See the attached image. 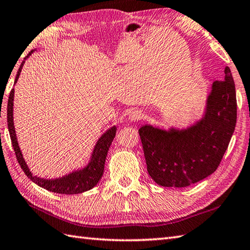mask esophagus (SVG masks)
I'll return each instance as SVG.
<instances>
[{
	"mask_svg": "<svg viewBox=\"0 0 250 250\" xmlns=\"http://www.w3.org/2000/svg\"><path fill=\"white\" fill-rule=\"evenodd\" d=\"M128 118H129L130 121H137V120H140L142 118V113L139 110H136V109L131 110L129 113Z\"/></svg>",
	"mask_w": 250,
	"mask_h": 250,
	"instance_id": "esophagus-1",
	"label": "esophagus"
}]
</instances>
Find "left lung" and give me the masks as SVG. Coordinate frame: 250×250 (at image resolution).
<instances>
[{
  "instance_id": "left-lung-1",
  "label": "left lung",
  "mask_w": 250,
  "mask_h": 250,
  "mask_svg": "<svg viewBox=\"0 0 250 250\" xmlns=\"http://www.w3.org/2000/svg\"><path fill=\"white\" fill-rule=\"evenodd\" d=\"M236 125V93L230 68L214 82L203 114L186 128H140L147 171L162 187L184 188L213 174L224 157Z\"/></svg>"
}]
</instances>
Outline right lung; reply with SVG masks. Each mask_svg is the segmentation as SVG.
Here are the masks:
<instances>
[{
  "instance_id": "right-lung-1",
  "label": "right lung",
  "mask_w": 250,
  "mask_h": 250,
  "mask_svg": "<svg viewBox=\"0 0 250 250\" xmlns=\"http://www.w3.org/2000/svg\"><path fill=\"white\" fill-rule=\"evenodd\" d=\"M35 50L36 49L29 52V55L24 58V60L20 64L17 75H16L15 84L17 83L18 78L20 76V73H21V70H22L25 60L28 59V58L33 54ZM14 98H15V89L13 88L12 91H10L8 103H7V125H8L10 140H12V144L14 147L16 157H17V160L20 164V167L22 168V171L24 172L26 176H28L34 184L40 186V187L48 191H51V192L61 193V194L83 193L84 191H88L90 189H92L93 187H95V186H97L98 183L100 182V179L102 178V175L104 173L105 160H106V157H107V152L111 145V142H113L114 137L116 136L117 126L116 125L110 126L108 130H106L104 133L99 137V140L97 141V143H95V145L93 147L91 155H90L89 161L84 167L74 169V171H72L71 173L63 175V176L57 177V178L39 177V176H35V175H33V173L30 171L28 164H26L23 158L22 151H21L18 144L17 135H16L15 125H14Z\"/></svg>"
}]
</instances>
